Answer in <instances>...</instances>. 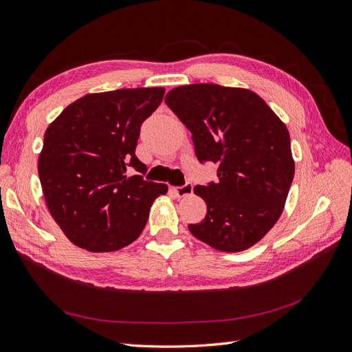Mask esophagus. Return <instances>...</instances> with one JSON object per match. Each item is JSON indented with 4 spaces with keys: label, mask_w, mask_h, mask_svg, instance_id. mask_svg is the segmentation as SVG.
<instances>
[{
    "label": "esophagus",
    "mask_w": 352,
    "mask_h": 352,
    "mask_svg": "<svg viewBox=\"0 0 352 352\" xmlns=\"http://www.w3.org/2000/svg\"><path fill=\"white\" fill-rule=\"evenodd\" d=\"M172 191L176 194V197H186V195H191L192 194V191H194V186H192V184H189V182H186L185 185H182V186H175V188H172Z\"/></svg>",
    "instance_id": "1"
}]
</instances>
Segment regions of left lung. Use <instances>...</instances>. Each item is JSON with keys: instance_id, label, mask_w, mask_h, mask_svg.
Wrapping results in <instances>:
<instances>
[{"instance_id": "left-lung-1", "label": "left lung", "mask_w": 352, "mask_h": 352, "mask_svg": "<svg viewBox=\"0 0 352 352\" xmlns=\"http://www.w3.org/2000/svg\"><path fill=\"white\" fill-rule=\"evenodd\" d=\"M167 107L192 133L199 163L217 164V182L197 185L207 213L188 225L195 239L221 252H243L278 221L294 175L286 124L247 89L180 85Z\"/></svg>"}]
</instances>
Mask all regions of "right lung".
<instances>
[{"label": "right lung", "instance_id": "add662e5", "mask_svg": "<svg viewBox=\"0 0 352 352\" xmlns=\"http://www.w3.org/2000/svg\"><path fill=\"white\" fill-rule=\"evenodd\" d=\"M164 98L163 87L90 93L47 127L38 175L47 208L63 234L89 252L135 241L166 184L144 180L135 151L140 126ZM129 168L138 175L127 177Z\"/></svg>", "mask_w": 352, "mask_h": 352}]
</instances>
